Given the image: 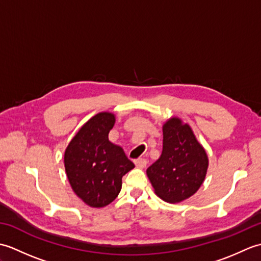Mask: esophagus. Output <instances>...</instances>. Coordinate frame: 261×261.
<instances>
[{"label": "esophagus", "mask_w": 261, "mask_h": 261, "mask_svg": "<svg viewBox=\"0 0 261 261\" xmlns=\"http://www.w3.org/2000/svg\"><path fill=\"white\" fill-rule=\"evenodd\" d=\"M135 164L138 168H145L147 166V160L145 158H138L135 160Z\"/></svg>", "instance_id": "esophagus-1"}]
</instances>
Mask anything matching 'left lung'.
I'll use <instances>...</instances> for the list:
<instances>
[{
  "instance_id": "left-lung-1",
  "label": "left lung",
  "mask_w": 261,
  "mask_h": 261,
  "mask_svg": "<svg viewBox=\"0 0 261 261\" xmlns=\"http://www.w3.org/2000/svg\"><path fill=\"white\" fill-rule=\"evenodd\" d=\"M163 152L147 169L154 193L168 203H179L195 194L206 175L208 159L191 126L178 118L163 126Z\"/></svg>"
}]
</instances>
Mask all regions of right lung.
<instances>
[{
    "instance_id": "right-lung-1",
    "label": "right lung",
    "mask_w": 261,
    "mask_h": 261,
    "mask_svg": "<svg viewBox=\"0 0 261 261\" xmlns=\"http://www.w3.org/2000/svg\"><path fill=\"white\" fill-rule=\"evenodd\" d=\"M115 118L102 112L81 127L65 151V169L76 195L92 207L113 202L122 177L135 167L123 149L109 141Z\"/></svg>"
}]
</instances>
